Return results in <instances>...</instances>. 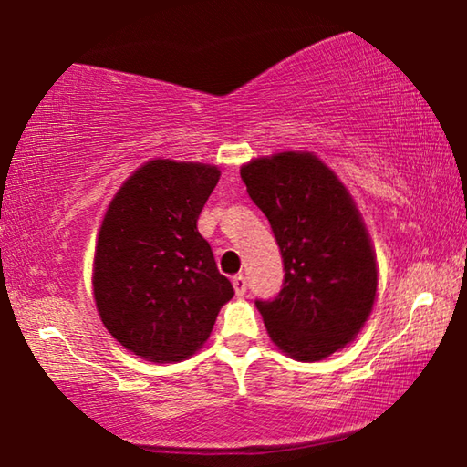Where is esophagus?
<instances>
[{
	"mask_svg": "<svg viewBox=\"0 0 467 467\" xmlns=\"http://www.w3.org/2000/svg\"><path fill=\"white\" fill-rule=\"evenodd\" d=\"M233 288H234V292L239 296H243L244 292H247V278H244L243 274H239V275H234L233 278Z\"/></svg>",
	"mask_w": 467,
	"mask_h": 467,
	"instance_id": "esophagus-1",
	"label": "esophagus"
}]
</instances>
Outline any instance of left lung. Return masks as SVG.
Here are the masks:
<instances>
[{
  "label": "left lung",
  "mask_w": 467,
  "mask_h": 467,
  "mask_svg": "<svg viewBox=\"0 0 467 467\" xmlns=\"http://www.w3.org/2000/svg\"><path fill=\"white\" fill-rule=\"evenodd\" d=\"M241 179L284 264L278 295L255 300L267 334L292 358H326L358 334L375 303V253L357 205L309 152L257 158Z\"/></svg>",
  "instance_id": "8db88e82"
}]
</instances>
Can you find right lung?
Listing matches in <instances>:
<instances>
[{
    "instance_id": "obj_1",
    "label": "right lung",
    "mask_w": 467,
    "mask_h": 467,
    "mask_svg": "<svg viewBox=\"0 0 467 467\" xmlns=\"http://www.w3.org/2000/svg\"><path fill=\"white\" fill-rule=\"evenodd\" d=\"M218 179L210 164L152 161L109 205L94 255V300L109 334L138 357H192L234 296L197 231Z\"/></svg>"
}]
</instances>
